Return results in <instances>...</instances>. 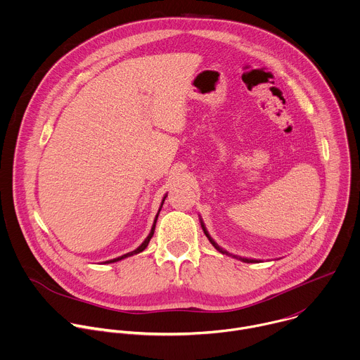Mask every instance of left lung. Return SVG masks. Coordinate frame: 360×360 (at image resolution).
I'll use <instances>...</instances> for the list:
<instances>
[{"label":"left lung","mask_w":360,"mask_h":360,"mask_svg":"<svg viewBox=\"0 0 360 360\" xmlns=\"http://www.w3.org/2000/svg\"><path fill=\"white\" fill-rule=\"evenodd\" d=\"M201 228H202V231H204V233H205V236H207V238H208V240H210V242H211V243H212V246H214V248H215V249H217V250H218V252H221V253H224V255H229V253H228V252H226V250H224V249H222V248H219V246H218V243H215V240H214V239H212V238H211V236H210V233H208V231H207V229H205V225H204V224H202V221H201ZM239 259H240V260H242V262H246V263H253V262H255V260H253V259H246V257H239Z\"/></svg>","instance_id":"8db88e82"}]
</instances>
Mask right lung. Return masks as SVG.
<instances>
[{"instance_id": "add662e5", "label": "right lung", "mask_w": 360, "mask_h": 360, "mask_svg": "<svg viewBox=\"0 0 360 360\" xmlns=\"http://www.w3.org/2000/svg\"><path fill=\"white\" fill-rule=\"evenodd\" d=\"M166 198V197H165ZM163 202H165V200L162 201V205H163ZM160 210H162V207H160ZM160 210H159V212H160ZM159 212H158V215H156V218H155V222H153V226H152V229H150V233L148 235V238L142 242V245L139 246V248H136L135 250H132V252H129V253H127V255H122V256H120V257H117V259H112V260H108V262H105V263H112V262H118V260H121V259H124V257H128V256H132V255H136V253H139V252H142V250H145V248L148 246V243H149V240L152 239V236H153V233H155V226H156V219H158V217H159Z\"/></svg>"}]
</instances>
